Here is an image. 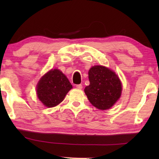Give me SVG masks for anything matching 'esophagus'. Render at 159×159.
<instances>
[{
  "mask_svg": "<svg viewBox=\"0 0 159 159\" xmlns=\"http://www.w3.org/2000/svg\"><path fill=\"white\" fill-rule=\"evenodd\" d=\"M76 87H77L78 89H79V90H81V89H82V85L81 84H77L76 85Z\"/></svg>",
  "mask_w": 159,
  "mask_h": 159,
  "instance_id": "34e87169",
  "label": "esophagus"
}]
</instances>
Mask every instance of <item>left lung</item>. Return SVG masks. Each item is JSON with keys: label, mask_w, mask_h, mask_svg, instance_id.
<instances>
[{"label": "left lung", "mask_w": 159, "mask_h": 159, "mask_svg": "<svg viewBox=\"0 0 159 159\" xmlns=\"http://www.w3.org/2000/svg\"><path fill=\"white\" fill-rule=\"evenodd\" d=\"M90 85L84 93L90 102L96 108L107 110L119 99L122 84L117 75L102 66H94L88 72Z\"/></svg>", "instance_id": "8db88e82"}]
</instances>
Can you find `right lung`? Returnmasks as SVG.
Returning a JSON list of instances; mask_svg holds the SVG:
<instances>
[{"label": "right lung", "instance_id": "add662e5", "mask_svg": "<svg viewBox=\"0 0 159 159\" xmlns=\"http://www.w3.org/2000/svg\"><path fill=\"white\" fill-rule=\"evenodd\" d=\"M72 88L70 82L59 69H51L43 76L36 85V94L45 106H57L64 99Z\"/></svg>", "mask_w": 159, "mask_h": 159}]
</instances>
